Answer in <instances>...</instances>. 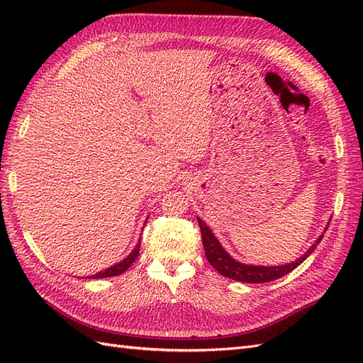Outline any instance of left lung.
Wrapping results in <instances>:
<instances>
[{"mask_svg":"<svg viewBox=\"0 0 363 363\" xmlns=\"http://www.w3.org/2000/svg\"><path fill=\"white\" fill-rule=\"evenodd\" d=\"M199 219V225L201 230V238H203V247L206 251V257L208 263L221 274L224 277L233 279L238 281H245V283H267L272 281L276 279H280L283 276H286L291 271H294L296 267L303 263L309 255H312L316 245L321 242V238H318L316 244L309 248V251L306 252L303 257L298 260H295L292 263H288V265H280V267H252V265H244V263H239L235 259L230 257L224 248L219 245L218 239L213 236V233L208 228L200 218Z\"/></svg>","mask_w":363,"mask_h":363,"instance_id":"left-lung-1","label":"left lung"}]
</instances>
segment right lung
<instances>
[{
	"instance_id": "add662e5",
	"label": "right lung",
	"mask_w": 363,
	"mask_h": 363,
	"mask_svg": "<svg viewBox=\"0 0 363 363\" xmlns=\"http://www.w3.org/2000/svg\"><path fill=\"white\" fill-rule=\"evenodd\" d=\"M139 248H140V242L136 245V248L131 251V255L127 257V259H124L123 262H119V263H116V265H113V267H111V268H107V269H104V271H101V272H98V274H94V276H91L92 279H106V277H113V276H119V274H123L125 269H128L130 268V265L131 263H133L136 259H138V256H139ZM89 277V279H91Z\"/></svg>"
}]
</instances>
